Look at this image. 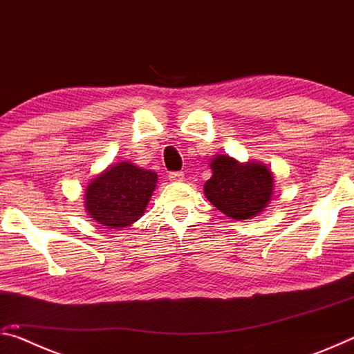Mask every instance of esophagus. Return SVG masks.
<instances>
[{
    "mask_svg": "<svg viewBox=\"0 0 354 354\" xmlns=\"http://www.w3.org/2000/svg\"><path fill=\"white\" fill-rule=\"evenodd\" d=\"M169 178H170V181H173V183H181V181H184L185 175L183 171H171Z\"/></svg>",
    "mask_w": 354,
    "mask_h": 354,
    "instance_id": "1",
    "label": "esophagus"
}]
</instances>
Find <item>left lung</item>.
Wrapping results in <instances>:
<instances>
[{"label":"left lung","instance_id":"left-lung-1","mask_svg":"<svg viewBox=\"0 0 354 354\" xmlns=\"http://www.w3.org/2000/svg\"><path fill=\"white\" fill-rule=\"evenodd\" d=\"M209 167L212 176L205 183V195L226 217L250 220L270 205L274 176L266 164L241 162L227 154H215Z\"/></svg>","mask_w":354,"mask_h":354}]
</instances>
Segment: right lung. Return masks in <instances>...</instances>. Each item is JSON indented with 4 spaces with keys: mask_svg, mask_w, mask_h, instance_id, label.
Returning <instances> with one entry per match:
<instances>
[{
    "mask_svg": "<svg viewBox=\"0 0 354 354\" xmlns=\"http://www.w3.org/2000/svg\"><path fill=\"white\" fill-rule=\"evenodd\" d=\"M158 185V173L129 160L106 167L84 190L88 217L106 227H127L139 220Z\"/></svg>",
    "mask_w": 354,
    "mask_h": 354,
    "instance_id": "right-lung-1",
    "label": "right lung"
}]
</instances>
